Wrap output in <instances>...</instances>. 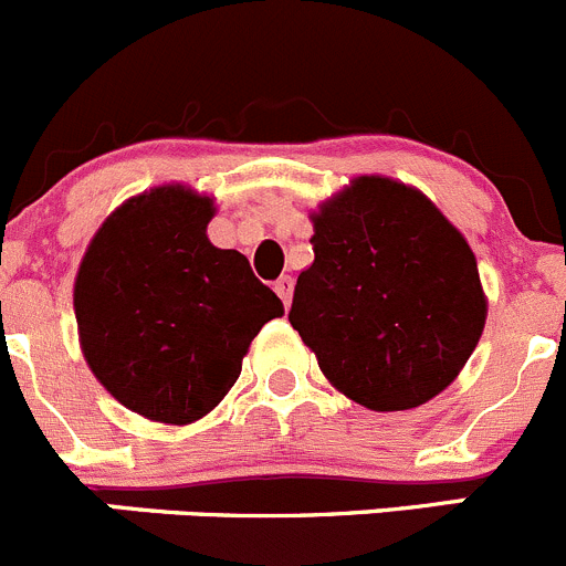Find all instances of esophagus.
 I'll use <instances>...</instances> for the list:
<instances>
[{
  "instance_id": "34e87169",
  "label": "esophagus",
  "mask_w": 566,
  "mask_h": 566,
  "mask_svg": "<svg viewBox=\"0 0 566 566\" xmlns=\"http://www.w3.org/2000/svg\"><path fill=\"white\" fill-rule=\"evenodd\" d=\"M275 291H277V296H281V300H283V305L289 307V305H291V294H294V281H291L289 275L277 277V281H275Z\"/></svg>"
}]
</instances>
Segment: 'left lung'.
Returning <instances> with one entry per match:
<instances>
[{
    "label": "left lung",
    "mask_w": 566,
    "mask_h": 566,
    "mask_svg": "<svg viewBox=\"0 0 566 566\" xmlns=\"http://www.w3.org/2000/svg\"><path fill=\"white\" fill-rule=\"evenodd\" d=\"M311 222L316 259L296 277L289 322L329 385L377 412L443 394L486 322L468 239L388 176L352 178Z\"/></svg>",
    "instance_id": "left-lung-1"
}]
</instances>
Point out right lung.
I'll return each instance as SVG.
<instances>
[{
  "label": "right lung",
  "instance_id": "right-lung-1",
  "mask_svg": "<svg viewBox=\"0 0 566 566\" xmlns=\"http://www.w3.org/2000/svg\"><path fill=\"white\" fill-rule=\"evenodd\" d=\"M214 214L187 184L145 189L106 217L76 272L82 355L148 421L187 427L214 410L261 327L283 316L248 259L209 242Z\"/></svg>",
  "mask_w": 566,
  "mask_h": 566
}]
</instances>
